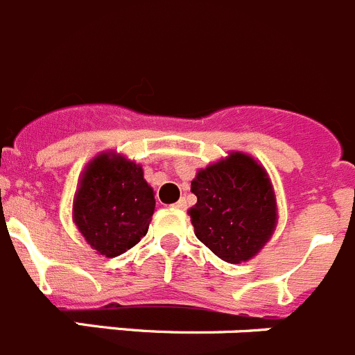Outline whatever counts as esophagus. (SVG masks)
I'll use <instances>...</instances> for the list:
<instances>
[{"label": "esophagus", "mask_w": 355, "mask_h": 355, "mask_svg": "<svg viewBox=\"0 0 355 355\" xmlns=\"http://www.w3.org/2000/svg\"><path fill=\"white\" fill-rule=\"evenodd\" d=\"M173 207H175V209H178V210H185V209H187V201H185L184 198H180V200H178Z\"/></svg>", "instance_id": "esophagus-1"}]
</instances>
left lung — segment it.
<instances>
[{
  "label": "left lung",
  "instance_id": "1",
  "mask_svg": "<svg viewBox=\"0 0 355 355\" xmlns=\"http://www.w3.org/2000/svg\"><path fill=\"white\" fill-rule=\"evenodd\" d=\"M194 233L214 254L242 263L269 242L277 223L276 194L258 161L242 152L200 170L191 182Z\"/></svg>",
  "mask_w": 355,
  "mask_h": 355
}]
</instances>
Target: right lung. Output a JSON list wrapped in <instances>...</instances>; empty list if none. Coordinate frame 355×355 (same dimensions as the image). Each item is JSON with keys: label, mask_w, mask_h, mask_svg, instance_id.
<instances>
[{"label": "right lung", "mask_w": 355, "mask_h": 355, "mask_svg": "<svg viewBox=\"0 0 355 355\" xmlns=\"http://www.w3.org/2000/svg\"><path fill=\"white\" fill-rule=\"evenodd\" d=\"M154 210V189L141 166L104 152L88 162L79 178L72 219L98 254L114 258L145 237Z\"/></svg>", "instance_id": "right-lung-1"}]
</instances>
